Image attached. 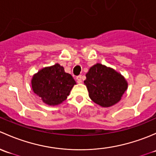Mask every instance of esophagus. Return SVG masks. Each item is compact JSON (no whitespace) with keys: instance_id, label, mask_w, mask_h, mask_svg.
<instances>
[{"instance_id":"obj_1","label":"esophagus","mask_w":156,"mask_h":156,"mask_svg":"<svg viewBox=\"0 0 156 156\" xmlns=\"http://www.w3.org/2000/svg\"><path fill=\"white\" fill-rule=\"evenodd\" d=\"M76 80H77L78 83H82V75H80V76H76Z\"/></svg>"}]
</instances>
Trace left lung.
Instances as JSON below:
<instances>
[{
	"label": "left lung",
	"mask_w": 156,
	"mask_h": 156,
	"mask_svg": "<svg viewBox=\"0 0 156 156\" xmlns=\"http://www.w3.org/2000/svg\"><path fill=\"white\" fill-rule=\"evenodd\" d=\"M85 85L89 98L103 107L117 104L128 89V83L119 73L101 64L90 67L86 75Z\"/></svg>",
	"instance_id": "left-lung-1"
}]
</instances>
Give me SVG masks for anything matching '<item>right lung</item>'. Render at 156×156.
<instances>
[{
	"mask_svg": "<svg viewBox=\"0 0 156 156\" xmlns=\"http://www.w3.org/2000/svg\"><path fill=\"white\" fill-rule=\"evenodd\" d=\"M75 84L73 76L65 73L59 64L44 67L35 73L31 80L34 92L50 106L58 105L66 100Z\"/></svg>",
	"mask_w": 156,
	"mask_h": 156,
	"instance_id": "1",
	"label": "right lung"
}]
</instances>
